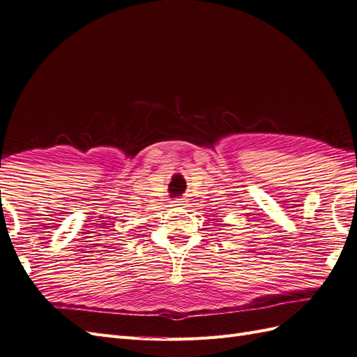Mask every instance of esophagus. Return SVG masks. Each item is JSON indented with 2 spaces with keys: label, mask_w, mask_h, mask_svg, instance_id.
<instances>
[{
  "label": "esophagus",
  "mask_w": 357,
  "mask_h": 357,
  "mask_svg": "<svg viewBox=\"0 0 357 357\" xmlns=\"http://www.w3.org/2000/svg\"><path fill=\"white\" fill-rule=\"evenodd\" d=\"M182 205H184V199H176V200H173V206H178V208H181Z\"/></svg>",
  "instance_id": "obj_1"
}]
</instances>
